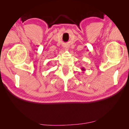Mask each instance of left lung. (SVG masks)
<instances>
[{
	"mask_svg": "<svg viewBox=\"0 0 129 129\" xmlns=\"http://www.w3.org/2000/svg\"><path fill=\"white\" fill-rule=\"evenodd\" d=\"M81 70H82V71H85V69H84V67H82V69H81Z\"/></svg>",
	"mask_w": 129,
	"mask_h": 129,
	"instance_id": "left-lung-1",
	"label": "left lung"
}]
</instances>
